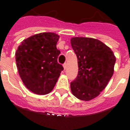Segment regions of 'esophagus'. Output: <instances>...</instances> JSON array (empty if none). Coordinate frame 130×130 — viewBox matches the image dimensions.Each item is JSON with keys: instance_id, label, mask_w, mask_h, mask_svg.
Masks as SVG:
<instances>
[{"instance_id": "obj_1", "label": "esophagus", "mask_w": 130, "mask_h": 130, "mask_svg": "<svg viewBox=\"0 0 130 130\" xmlns=\"http://www.w3.org/2000/svg\"><path fill=\"white\" fill-rule=\"evenodd\" d=\"M63 68H64V69H66V68H67V64L66 63L63 64Z\"/></svg>"}]
</instances>
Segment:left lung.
<instances>
[{
	"label": "left lung",
	"mask_w": 130,
	"mask_h": 130,
	"mask_svg": "<svg viewBox=\"0 0 130 130\" xmlns=\"http://www.w3.org/2000/svg\"><path fill=\"white\" fill-rule=\"evenodd\" d=\"M71 44L77 56L79 69L77 77L70 84L71 92L79 100L90 101L109 83L116 57L109 46L94 38H72Z\"/></svg>",
	"instance_id": "1"
}]
</instances>
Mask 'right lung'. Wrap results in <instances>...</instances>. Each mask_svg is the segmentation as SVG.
<instances>
[{"label":"right lung","instance_id":"add662e5","mask_svg":"<svg viewBox=\"0 0 130 130\" xmlns=\"http://www.w3.org/2000/svg\"><path fill=\"white\" fill-rule=\"evenodd\" d=\"M59 36L40 33L24 40L15 53L19 76L29 90L39 95L53 90L63 67L57 62Z\"/></svg>","mask_w":130,"mask_h":130}]
</instances>
